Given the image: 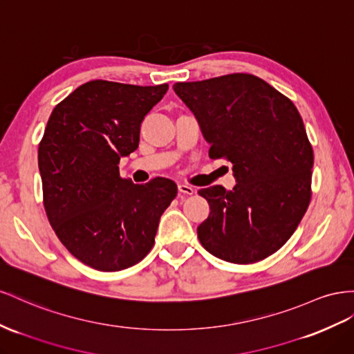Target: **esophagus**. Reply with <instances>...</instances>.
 <instances>
[{
	"instance_id": "1",
	"label": "esophagus",
	"mask_w": 354,
	"mask_h": 354,
	"mask_svg": "<svg viewBox=\"0 0 354 354\" xmlns=\"http://www.w3.org/2000/svg\"><path fill=\"white\" fill-rule=\"evenodd\" d=\"M178 192L183 194V195H192L195 192V189L192 186H187V185L180 183L178 185Z\"/></svg>"
}]
</instances>
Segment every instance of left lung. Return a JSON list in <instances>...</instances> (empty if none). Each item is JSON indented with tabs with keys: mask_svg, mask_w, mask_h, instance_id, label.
<instances>
[{
	"mask_svg": "<svg viewBox=\"0 0 354 354\" xmlns=\"http://www.w3.org/2000/svg\"><path fill=\"white\" fill-rule=\"evenodd\" d=\"M194 113L209 158L232 164V190H198L209 214L198 226L207 252L253 263L289 240L311 198L313 147L295 104L252 74H227L173 86Z\"/></svg>",
	"mask_w": 354,
	"mask_h": 354,
	"instance_id": "8db88e82",
	"label": "left lung"
}]
</instances>
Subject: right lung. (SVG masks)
Listing matches in <instances>:
<instances>
[{
    "label": "right lung",
    "instance_id": "add662e5",
    "mask_svg": "<svg viewBox=\"0 0 354 354\" xmlns=\"http://www.w3.org/2000/svg\"><path fill=\"white\" fill-rule=\"evenodd\" d=\"M168 84L92 80L56 106L38 146L44 209L61 243L98 271L136 265L177 195L168 178L133 185L119 162L137 150L146 114Z\"/></svg>",
    "mask_w": 354,
    "mask_h": 354
}]
</instances>
